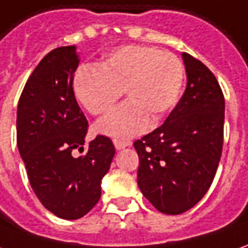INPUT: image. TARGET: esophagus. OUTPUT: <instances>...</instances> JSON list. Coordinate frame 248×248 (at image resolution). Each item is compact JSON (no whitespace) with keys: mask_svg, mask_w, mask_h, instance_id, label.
Masks as SVG:
<instances>
[{"mask_svg":"<svg viewBox=\"0 0 248 248\" xmlns=\"http://www.w3.org/2000/svg\"><path fill=\"white\" fill-rule=\"evenodd\" d=\"M114 145H115V149H117V151H121V149H124V148L130 146V141H124V140H114Z\"/></svg>","mask_w":248,"mask_h":248,"instance_id":"obj_1","label":"esophagus"}]
</instances>
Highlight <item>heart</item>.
<instances>
[{"label":"heart","mask_w":248,"mask_h":248,"mask_svg":"<svg viewBox=\"0 0 248 248\" xmlns=\"http://www.w3.org/2000/svg\"><path fill=\"white\" fill-rule=\"evenodd\" d=\"M185 66L175 54L138 45L111 51L93 67H82L73 80L76 99L92 115L112 110L124 92L127 102L102 119L97 129L130 138L160 124L181 95Z\"/></svg>","instance_id":"obj_1"}]
</instances>
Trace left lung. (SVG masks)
Returning <instances> with one entry per match:
<instances>
[{
    "instance_id": "left-lung-1",
    "label": "left lung",
    "mask_w": 248,
    "mask_h": 248,
    "mask_svg": "<svg viewBox=\"0 0 248 248\" xmlns=\"http://www.w3.org/2000/svg\"><path fill=\"white\" fill-rule=\"evenodd\" d=\"M187 85L166 122L134 142L141 193L161 213L181 215L201 201L223 152V91L215 75L183 53Z\"/></svg>"
}]
</instances>
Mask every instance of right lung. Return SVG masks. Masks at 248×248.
Instances as JSON below:
<instances>
[{"label":"right lung","mask_w":248,"mask_h":248,"mask_svg":"<svg viewBox=\"0 0 248 248\" xmlns=\"http://www.w3.org/2000/svg\"><path fill=\"white\" fill-rule=\"evenodd\" d=\"M76 46L47 54L30 76L17 106V148L31 187L57 217L77 220L102 195L115 148L97 136L82 152L88 121L76 100L73 77L78 66Z\"/></svg>","instance_id":"right-lung-1"}]
</instances>
